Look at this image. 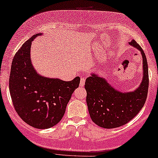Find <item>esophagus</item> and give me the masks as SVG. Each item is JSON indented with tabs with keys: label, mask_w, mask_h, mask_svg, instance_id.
I'll use <instances>...</instances> for the list:
<instances>
[{
	"label": "esophagus",
	"mask_w": 158,
	"mask_h": 158,
	"mask_svg": "<svg viewBox=\"0 0 158 158\" xmlns=\"http://www.w3.org/2000/svg\"><path fill=\"white\" fill-rule=\"evenodd\" d=\"M85 77H81V79H80V87H83L84 85H85Z\"/></svg>",
	"instance_id": "1"
}]
</instances>
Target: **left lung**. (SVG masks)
Segmentation results:
<instances>
[{
  "label": "left lung",
  "mask_w": 158,
  "mask_h": 158,
  "mask_svg": "<svg viewBox=\"0 0 158 158\" xmlns=\"http://www.w3.org/2000/svg\"><path fill=\"white\" fill-rule=\"evenodd\" d=\"M129 44L141 52L143 58V78L134 91L122 93L109 85L103 78L95 73L87 78V107L92 120L103 128H115L134 118L144 105L149 87L148 64L144 52L132 40Z\"/></svg>",
  "instance_id": "8db88e82"
}]
</instances>
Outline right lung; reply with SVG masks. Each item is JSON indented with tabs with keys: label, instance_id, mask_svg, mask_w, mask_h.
Returning a JSON list of instances; mask_svg holds the SVG:
<instances>
[{
	"label": "right lung",
	"instance_id": "right-lung-1",
	"mask_svg": "<svg viewBox=\"0 0 158 158\" xmlns=\"http://www.w3.org/2000/svg\"><path fill=\"white\" fill-rule=\"evenodd\" d=\"M27 40L14 57L9 76V91L16 111L24 122L38 129L57 125L64 115L80 78L65 81L38 74L31 63V42Z\"/></svg>",
	"mask_w": 158,
	"mask_h": 158
}]
</instances>
